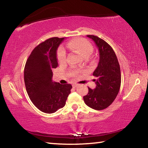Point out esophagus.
<instances>
[{
	"label": "esophagus",
	"instance_id": "1",
	"mask_svg": "<svg viewBox=\"0 0 148 148\" xmlns=\"http://www.w3.org/2000/svg\"><path fill=\"white\" fill-rule=\"evenodd\" d=\"M77 86V84H72V87H73L74 88V87H76Z\"/></svg>",
	"mask_w": 148,
	"mask_h": 148
}]
</instances>
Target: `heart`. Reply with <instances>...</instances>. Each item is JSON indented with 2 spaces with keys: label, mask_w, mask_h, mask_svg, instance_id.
I'll list each match as a JSON object with an SVG mask.
<instances>
[{
  "label": "heart",
  "mask_w": 148,
  "mask_h": 148,
  "mask_svg": "<svg viewBox=\"0 0 148 148\" xmlns=\"http://www.w3.org/2000/svg\"><path fill=\"white\" fill-rule=\"evenodd\" d=\"M67 47L72 51L78 53L86 59L88 58L93 52V46L91 42L87 39L82 38L72 39L67 44ZM66 51L63 47H59L57 52V61L60 64H64L66 62ZM71 74L73 76H76L77 74V71L76 70H72L71 71Z\"/></svg>",
  "instance_id": "b5f03b06"
}]
</instances>
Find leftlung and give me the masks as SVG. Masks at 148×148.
<instances>
[{
    "label": "left lung",
    "mask_w": 148,
    "mask_h": 148,
    "mask_svg": "<svg viewBox=\"0 0 148 148\" xmlns=\"http://www.w3.org/2000/svg\"><path fill=\"white\" fill-rule=\"evenodd\" d=\"M95 42L99 51V62L94 71L97 84L95 89H89L84 101L89 107L102 110L114 102L119 91L121 76L118 60L114 49L104 40L95 35H87Z\"/></svg>",
    "instance_id": "8db88e82"
}]
</instances>
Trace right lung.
<instances>
[{
    "mask_svg": "<svg viewBox=\"0 0 148 148\" xmlns=\"http://www.w3.org/2000/svg\"><path fill=\"white\" fill-rule=\"evenodd\" d=\"M64 38L53 37L32 50L24 69L26 90L32 103L40 111L52 114L64 107L71 93L70 84L52 82L53 69L59 66L57 49Z\"/></svg>",
    "mask_w": 148,
    "mask_h": 148,
    "instance_id": "1",
    "label": "right lung"
}]
</instances>
